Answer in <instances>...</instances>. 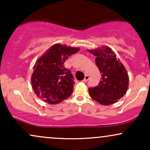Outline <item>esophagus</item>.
I'll return each mask as SVG.
<instances>
[{
  "mask_svg": "<svg viewBox=\"0 0 150 150\" xmlns=\"http://www.w3.org/2000/svg\"><path fill=\"white\" fill-rule=\"evenodd\" d=\"M89 75H85V78H84V80H82V82H87V80H89Z\"/></svg>",
  "mask_w": 150,
  "mask_h": 150,
  "instance_id": "34e87169",
  "label": "esophagus"
}]
</instances>
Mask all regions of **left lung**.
<instances>
[{
  "label": "left lung",
  "instance_id": "1",
  "mask_svg": "<svg viewBox=\"0 0 150 150\" xmlns=\"http://www.w3.org/2000/svg\"><path fill=\"white\" fill-rule=\"evenodd\" d=\"M88 51L96 56L95 63L101 74L99 85L88 89L89 96L100 104H114L128 90L129 77L127 70L108 46H102Z\"/></svg>",
  "mask_w": 150,
  "mask_h": 150
}]
</instances>
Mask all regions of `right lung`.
I'll list each match as a JSON object with an SVG mask.
<instances>
[{"label": "right lung", "instance_id": "obj_1", "mask_svg": "<svg viewBox=\"0 0 150 150\" xmlns=\"http://www.w3.org/2000/svg\"><path fill=\"white\" fill-rule=\"evenodd\" d=\"M80 48L55 44L39 58L34 65L31 83L38 97L50 104L66 99L73 91V76L64 63Z\"/></svg>", "mask_w": 150, "mask_h": 150}]
</instances>
